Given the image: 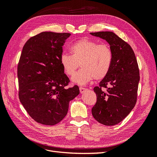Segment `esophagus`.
<instances>
[{"label":"esophagus","mask_w":157,"mask_h":157,"mask_svg":"<svg viewBox=\"0 0 157 157\" xmlns=\"http://www.w3.org/2000/svg\"><path fill=\"white\" fill-rule=\"evenodd\" d=\"M79 90H80V94H82V93H84L85 91H86V90L87 89L85 88H83V87H80V88H79Z\"/></svg>","instance_id":"obj_1"}]
</instances>
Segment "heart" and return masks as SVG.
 Masks as SVG:
<instances>
[{
	"mask_svg": "<svg viewBox=\"0 0 157 157\" xmlns=\"http://www.w3.org/2000/svg\"><path fill=\"white\" fill-rule=\"evenodd\" d=\"M71 56L63 54L60 63L66 75H73L80 65L82 69L71 78L72 82L85 85L94 78L101 80L108 75L113 61V52L106 44H98L96 41L83 39L70 47Z\"/></svg>",
	"mask_w": 157,
	"mask_h": 157,
	"instance_id": "b5f03b06",
	"label": "heart"
}]
</instances>
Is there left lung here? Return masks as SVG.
<instances>
[{
  "instance_id": "left-lung-1",
  "label": "left lung",
  "mask_w": 157,
  "mask_h": 157,
  "mask_svg": "<svg viewBox=\"0 0 157 157\" xmlns=\"http://www.w3.org/2000/svg\"><path fill=\"white\" fill-rule=\"evenodd\" d=\"M90 34L105 40L113 52L110 71L99 86L94 88L97 101L92 114L98 122L113 126L124 119L136 105L140 81L138 65L131 46L114 33L100 31ZM101 87H107L106 91L101 90Z\"/></svg>"
}]
</instances>
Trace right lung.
Returning <instances> with one entry per match:
<instances>
[{"instance_id": "right-lung-1", "label": "right lung", "mask_w": 157, "mask_h": 157, "mask_svg": "<svg viewBox=\"0 0 157 157\" xmlns=\"http://www.w3.org/2000/svg\"><path fill=\"white\" fill-rule=\"evenodd\" d=\"M70 33L45 31L31 37L23 46L17 66L19 98L36 122L53 126L67 115L70 101L80 93L69 82L60 63Z\"/></svg>"}]
</instances>
